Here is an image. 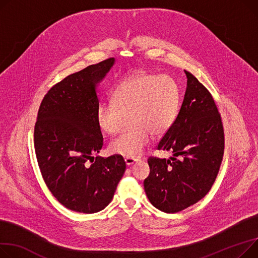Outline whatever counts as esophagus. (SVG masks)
Here are the masks:
<instances>
[{"label":"esophagus","mask_w":258,"mask_h":258,"mask_svg":"<svg viewBox=\"0 0 258 258\" xmlns=\"http://www.w3.org/2000/svg\"><path fill=\"white\" fill-rule=\"evenodd\" d=\"M124 161H125V164L127 165V166H131V165H133V164H135L137 161H138V159H133V158H125L124 159Z\"/></svg>","instance_id":"obj_1"}]
</instances>
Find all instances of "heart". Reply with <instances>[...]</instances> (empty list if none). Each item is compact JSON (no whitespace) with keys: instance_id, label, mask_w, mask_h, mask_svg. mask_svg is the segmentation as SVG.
<instances>
[{"instance_id":"1","label":"heart","mask_w":258,"mask_h":258,"mask_svg":"<svg viewBox=\"0 0 258 258\" xmlns=\"http://www.w3.org/2000/svg\"><path fill=\"white\" fill-rule=\"evenodd\" d=\"M180 106V90L169 76L146 72L134 73L120 82L112 93V102L96 110L98 128L115 135L125 117L132 126L110 145L112 153L139 158L150 143L152 134L163 135L175 122Z\"/></svg>"}]
</instances>
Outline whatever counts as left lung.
Returning a JSON list of instances; mask_svg holds the SVG:
<instances>
[{
    "label": "left lung",
    "instance_id": "1",
    "mask_svg": "<svg viewBox=\"0 0 258 258\" xmlns=\"http://www.w3.org/2000/svg\"><path fill=\"white\" fill-rule=\"evenodd\" d=\"M184 74L186 89L179 113L157 146L173 157H150V173L144 180L150 203L168 214L191 207L209 193L224 153V131L215 100L191 73Z\"/></svg>",
    "mask_w": 258,
    "mask_h": 258
}]
</instances>
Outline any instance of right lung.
<instances>
[{
  "mask_svg": "<svg viewBox=\"0 0 258 258\" xmlns=\"http://www.w3.org/2000/svg\"><path fill=\"white\" fill-rule=\"evenodd\" d=\"M114 58L89 65L51 87L43 97L34 128L40 172L50 193L68 210H104L126 168L121 156L94 158L104 144L96 123V88Z\"/></svg>",
  "mask_w": 258,
  "mask_h": 258,
  "instance_id": "1",
  "label": "right lung"
}]
</instances>
